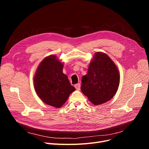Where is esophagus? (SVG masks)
<instances>
[{"mask_svg": "<svg viewBox=\"0 0 149 149\" xmlns=\"http://www.w3.org/2000/svg\"><path fill=\"white\" fill-rule=\"evenodd\" d=\"M75 88L77 91H79L80 89V84L78 83V84H75Z\"/></svg>", "mask_w": 149, "mask_h": 149, "instance_id": "1", "label": "esophagus"}]
</instances>
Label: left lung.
Masks as SVG:
<instances>
[{
  "label": "left lung",
  "mask_w": 149,
  "mask_h": 149,
  "mask_svg": "<svg viewBox=\"0 0 149 149\" xmlns=\"http://www.w3.org/2000/svg\"><path fill=\"white\" fill-rule=\"evenodd\" d=\"M81 90L95 105L103 104L113 97L118 89L120 73L107 54L97 52L83 76Z\"/></svg>",
  "instance_id": "obj_1"
}]
</instances>
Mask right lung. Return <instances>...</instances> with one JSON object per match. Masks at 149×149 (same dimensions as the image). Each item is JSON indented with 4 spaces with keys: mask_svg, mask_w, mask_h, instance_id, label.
<instances>
[{
    "mask_svg": "<svg viewBox=\"0 0 149 149\" xmlns=\"http://www.w3.org/2000/svg\"><path fill=\"white\" fill-rule=\"evenodd\" d=\"M63 63L55 55L45 58L38 65L34 78L37 95L45 103L59 108L75 89L63 73Z\"/></svg>",
    "mask_w": 149,
    "mask_h": 149,
    "instance_id": "obj_1",
    "label": "right lung"
}]
</instances>
